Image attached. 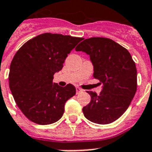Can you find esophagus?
Wrapping results in <instances>:
<instances>
[{"label": "esophagus", "mask_w": 152, "mask_h": 152, "mask_svg": "<svg viewBox=\"0 0 152 152\" xmlns=\"http://www.w3.org/2000/svg\"><path fill=\"white\" fill-rule=\"evenodd\" d=\"M76 94H79V93L81 92V91H83V90H82L81 88H78V87L76 88Z\"/></svg>", "instance_id": "esophagus-1"}]
</instances>
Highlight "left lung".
Instances as JSON below:
<instances>
[{"instance_id":"8db88e82","label":"left lung","mask_w":152,"mask_h":152,"mask_svg":"<svg viewBox=\"0 0 152 152\" xmlns=\"http://www.w3.org/2000/svg\"><path fill=\"white\" fill-rule=\"evenodd\" d=\"M76 50L90 56L93 76L102 83L99 95L87 91L91 102L83 108L84 117L100 125L113 122L126 111L137 91V68L132 56L113 40L99 37L83 40Z\"/></svg>"}]
</instances>
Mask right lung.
Here are the masks:
<instances>
[{"mask_svg":"<svg viewBox=\"0 0 152 152\" xmlns=\"http://www.w3.org/2000/svg\"><path fill=\"white\" fill-rule=\"evenodd\" d=\"M82 38L45 33L27 41L16 52L10 65L9 88L18 107L30 121L50 125L61 118L64 105L76 95L69 83L61 87L53 75Z\"/></svg>","mask_w":152,"mask_h":152,"instance_id":"add662e5","label":"right lung"}]
</instances>
